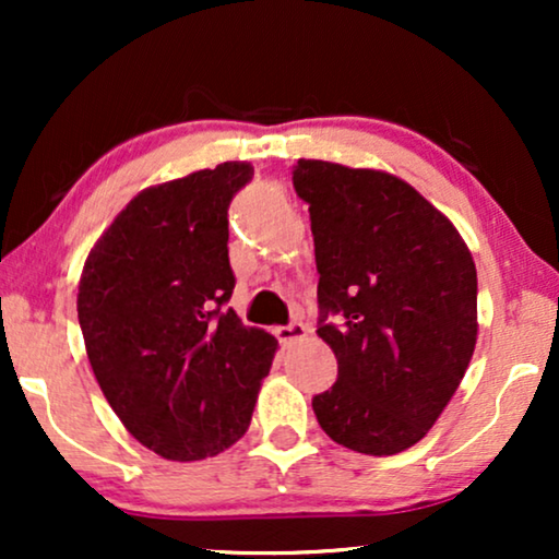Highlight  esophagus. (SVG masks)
<instances>
[{
    "label": "esophagus",
    "mask_w": 559,
    "mask_h": 559,
    "mask_svg": "<svg viewBox=\"0 0 559 559\" xmlns=\"http://www.w3.org/2000/svg\"><path fill=\"white\" fill-rule=\"evenodd\" d=\"M308 333H310V328L305 323H289V325L277 328V338H280V343H285V346L308 338Z\"/></svg>",
    "instance_id": "esophagus-1"
}]
</instances>
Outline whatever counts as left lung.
Returning a JSON list of instances; mask_svg holds the SVG:
<instances>
[{
  "label": "left lung",
  "instance_id": "8db88e82",
  "mask_svg": "<svg viewBox=\"0 0 559 559\" xmlns=\"http://www.w3.org/2000/svg\"><path fill=\"white\" fill-rule=\"evenodd\" d=\"M293 186L310 205L318 335L338 358V379L312 409L343 448L402 453L471 364L476 264L445 213L396 175L297 159Z\"/></svg>",
  "mask_w": 559,
  "mask_h": 559
}]
</instances>
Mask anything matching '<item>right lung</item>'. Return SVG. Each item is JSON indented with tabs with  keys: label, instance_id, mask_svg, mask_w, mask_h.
I'll list each match as a JSON object with an SVG mask.
<instances>
[{
	"label": "right lung",
	"instance_id": "1",
	"mask_svg": "<svg viewBox=\"0 0 559 559\" xmlns=\"http://www.w3.org/2000/svg\"><path fill=\"white\" fill-rule=\"evenodd\" d=\"M254 175L224 163L144 188L88 251L79 323L106 402L167 461H203L249 430L277 341L226 308L228 203Z\"/></svg>",
	"mask_w": 559,
	"mask_h": 559
}]
</instances>
